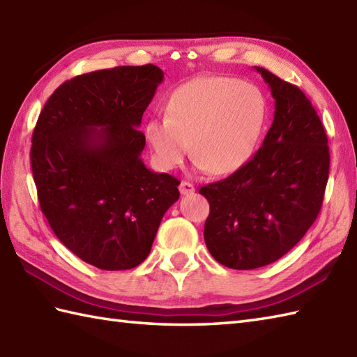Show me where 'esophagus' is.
Wrapping results in <instances>:
<instances>
[{"instance_id":"34e87169","label":"esophagus","mask_w":357,"mask_h":357,"mask_svg":"<svg viewBox=\"0 0 357 357\" xmlns=\"http://www.w3.org/2000/svg\"><path fill=\"white\" fill-rule=\"evenodd\" d=\"M179 192L181 195H193L195 193V185L187 183V181H183V183L179 184Z\"/></svg>"}]
</instances>
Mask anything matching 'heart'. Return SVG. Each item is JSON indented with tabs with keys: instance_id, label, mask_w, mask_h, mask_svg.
Here are the masks:
<instances>
[{
	"instance_id": "heart-1",
	"label": "heart",
	"mask_w": 357,
	"mask_h": 357,
	"mask_svg": "<svg viewBox=\"0 0 357 357\" xmlns=\"http://www.w3.org/2000/svg\"><path fill=\"white\" fill-rule=\"evenodd\" d=\"M267 119V100L256 86L224 77H201L179 86L167 115L151 118L146 138L156 164L173 170L190 151L196 167L230 174L255 155Z\"/></svg>"
}]
</instances>
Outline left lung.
Returning <instances> with one entry per match:
<instances>
[{
    "instance_id": "obj_1",
    "label": "left lung",
    "mask_w": 357,
    "mask_h": 357,
    "mask_svg": "<svg viewBox=\"0 0 357 357\" xmlns=\"http://www.w3.org/2000/svg\"><path fill=\"white\" fill-rule=\"evenodd\" d=\"M275 100L270 130L231 176L202 187L210 204L204 241L234 270L278 261L316 221L328 181L330 151L319 116L299 87L255 67Z\"/></svg>"
}]
</instances>
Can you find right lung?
Returning a JSON list of instances; mask_svg holds the SVG:
<instances>
[{
    "instance_id": "right-lung-1",
    "label": "right lung",
    "mask_w": 357,
    "mask_h": 357,
    "mask_svg": "<svg viewBox=\"0 0 357 357\" xmlns=\"http://www.w3.org/2000/svg\"><path fill=\"white\" fill-rule=\"evenodd\" d=\"M162 81L153 64L79 75L38 118L30 162L40 207L56 238L96 268L139 265L179 198V181L141 158L142 113Z\"/></svg>"
}]
</instances>
